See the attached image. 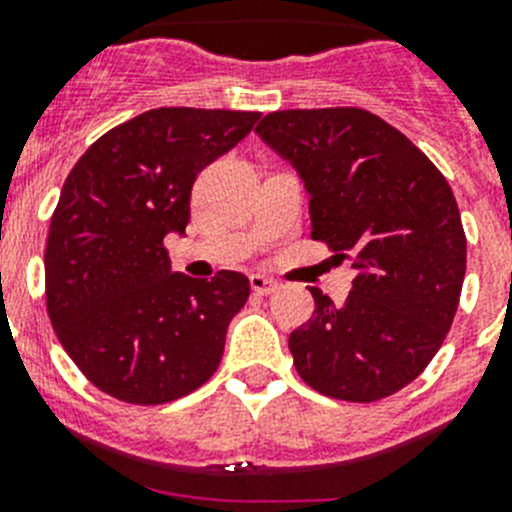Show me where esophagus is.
Here are the masks:
<instances>
[{"label":"esophagus","instance_id":"34e87169","mask_svg":"<svg viewBox=\"0 0 512 512\" xmlns=\"http://www.w3.org/2000/svg\"><path fill=\"white\" fill-rule=\"evenodd\" d=\"M251 289L256 295H271V292H277L279 282L271 277H264V274H251Z\"/></svg>","mask_w":512,"mask_h":512}]
</instances>
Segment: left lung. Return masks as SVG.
<instances>
[{"label": "left lung", "instance_id": "8db88e82", "mask_svg": "<svg viewBox=\"0 0 512 512\" xmlns=\"http://www.w3.org/2000/svg\"><path fill=\"white\" fill-rule=\"evenodd\" d=\"M256 133L305 184L312 238L354 259L343 305L310 287L315 312L289 333L297 374L336 400L395 395L436 356L459 307L467 238L449 182L359 107L271 112Z\"/></svg>", "mask_w": 512, "mask_h": 512}]
</instances>
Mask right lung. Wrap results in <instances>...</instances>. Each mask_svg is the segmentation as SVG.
<instances>
[{"instance_id": "right-lung-1", "label": "right lung", "mask_w": 512, "mask_h": 512, "mask_svg": "<svg viewBox=\"0 0 512 512\" xmlns=\"http://www.w3.org/2000/svg\"><path fill=\"white\" fill-rule=\"evenodd\" d=\"M259 117L158 107L104 133L71 169L45 246V297L66 354L107 395L161 405L215 374L251 284L241 271H174L164 238L187 228L197 174Z\"/></svg>"}]
</instances>
